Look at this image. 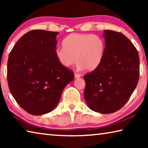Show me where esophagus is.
Segmentation results:
<instances>
[{
    "label": "esophagus",
    "instance_id": "obj_1",
    "mask_svg": "<svg viewBox=\"0 0 148 148\" xmlns=\"http://www.w3.org/2000/svg\"><path fill=\"white\" fill-rule=\"evenodd\" d=\"M74 77H75V78H79V77H81V75L79 74L75 73L74 74Z\"/></svg>",
    "mask_w": 148,
    "mask_h": 148
}]
</instances>
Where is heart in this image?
I'll return each instance as SVG.
<instances>
[{
    "instance_id": "heart-1",
    "label": "heart",
    "mask_w": 148,
    "mask_h": 148,
    "mask_svg": "<svg viewBox=\"0 0 148 148\" xmlns=\"http://www.w3.org/2000/svg\"><path fill=\"white\" fill-rule=\"evenodd\" d=\"M62 45L55 50V56L64 68L72 66L76 60L79 69L93 71L103 59L105 43L98 35L72 33L63 40Z\"/></svg>"
}]
</instances>
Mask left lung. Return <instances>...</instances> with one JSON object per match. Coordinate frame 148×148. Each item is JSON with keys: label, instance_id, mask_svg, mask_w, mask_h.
<instances>
[{"label": "left lung", "instance_id": "obj_1", "mask_svg": "<svg viewBox=\"0 0 148 148\" xmlns=\"http://www.w3.org/2000/svg\"><path fill=\"white\" fill-rule=\"evenodd\" d=\"M104 57L95 71L84 76V98L89 108L111 114L126 104L137 86L140 60L136 47L121 32L104 30Z\"/></svg>", "mask_w": 148, "mask_h": 148}]
</instances>
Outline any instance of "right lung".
<instances>
[{"label":"right lung","mask_w":148,"mask_h":148,"mask_svg":"<svg viewBox=\"0 0 148 148\" xmlns=\"http://www.w3.org/2000/svg\"><path fill=\"white\" fill-rule=\"evenodd\" d=\"M57 32L33 30L15 44L8 60V83L12 96L30 114L40 116L56 108L74 74L55 56Z\"/></svg>","instance_id":"1"}]
</instances>
